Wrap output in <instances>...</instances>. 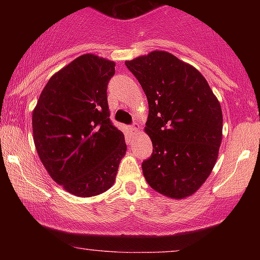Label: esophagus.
<instances>
[{
    "instance_id": "34e87169",
    "label": "esophagus",
    "mask_w": 260,
    "mask_h": 260,
    "mask_svg": "<svg viewBox=\"0 0 260 260\" xmlns=\"http://www.w3.org/2000/svg\"><path fill=\"white\" fill-rule=\"evenodd\" d=\"M129 131H131V132H137V131H139V126H138V124L134 123L133 126L129 127Z\"/></svg>"
}]
</instances>
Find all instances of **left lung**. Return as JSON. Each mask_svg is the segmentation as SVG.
<instances>
[{
	"label": "left lung",
	"mask_w": 260,
	"mask_h": 260,
	"mask_svg": "<svg viewBox=\"0 0 260 260\" xmlns=\"http://www.w3.org/2000/svg\"><path fill=\"white\" fill-rule=\"evenodd\" d=\"M147 95L145 132L153 154L143 161L145 180L169 198L192 196L215 165L222 139V111L207 79L166 51L126 61Z\"/></svg>",
	"instance_id": "obj_1"
}]
</instances>
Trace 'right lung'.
Listing matches in <instances>:
<instances>
[{
	"label": "right lung",
	"instance_id": "add662e5",
	"mask_svg": "<svg viewBox=\"0 0 260 260\" xmlns=\"http://www.w3.org/2000/svg\"><path fill=\"white\" fill-rule=\"evenodd\" d=\"M115 62L86 53L55 73L32 111V138L56 183L78 197L111 188L127 150L110 120L107 84Z\"/></svg>",
	"mask_w": 260,
	"mask_h": 260
}]
</instances>
